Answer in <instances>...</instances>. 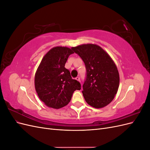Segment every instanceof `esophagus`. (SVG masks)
I'll use <instances>...</instances> for the list:
<instances>
[{"instance_id": "1", "label": "esophagus", "mask_w": 150, "mask_h": 150, "mask_svg": "<svg viewBox=\"0 0 150 150\" xmlns=\"http://www.w3.org/2000/svg\"><path fill=\"white\" fill-rule=\"evenodd\" d=\"M76 79L77 81H78L79 82H81V81H80V78H79V77H77V78H76Z\"/></svg>"}]
</instances>
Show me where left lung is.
Segmentation results:
<instances>
[{
  "label": "left lung",
  "instance_id": "obj_1",
  "mask_svg": "<svg viewBox=\"0 0 150 150\" xmlns=\"http://www.w3.org/2000/svg\"><path fill=\"white\" fill-rule=\"evenodd\" d=\"M71 49L86 66L87 73L82 91L85 101L95 108L106 106L113 100L120 85L119 72L115 62L96 44H82Z\"/></svg>",
  "mask_w": 150,
  "mask_h": 150
}]
</instances>
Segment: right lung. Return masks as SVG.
<instances>
[{
  "mask_svg": "<svg viewBox=\"0 0 150 150\" xmlns=\"http://www.w3.org/2000/svg\"><path fill=\"white\" fill-rule=\"evenodd\" d=\"M74 52L67 47L56 46L45 54L36 71L34 85L39 99L54 109L66 106L81 84L73 79L65 68L68 57Z\"/></svg>",
  "mask_w": 150,
  "mask_h": 150,
  "instance_id": "obj_1",
  "label": "right lung"
}]
</instances>
